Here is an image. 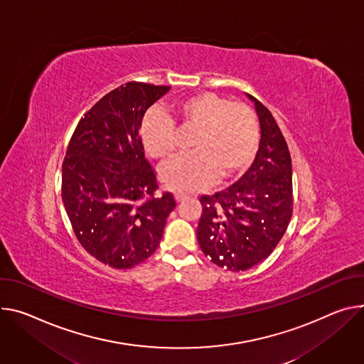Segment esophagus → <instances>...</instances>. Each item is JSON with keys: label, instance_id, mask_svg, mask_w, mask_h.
<instances>
[{"label": "esophagus", "instance_id": "1", "mask_svg": "<svg viewBox=\"0 0 364 364\" xmlns=\"http://www.w3.org/2000/svg\"><path fill=\"white\" fill-rule=\"evenodd\" d=\"M174 199H176L177 202H183V200L187 199V194H184V193H176V194H174Z\"/></svg>", "mask_w": 364, "mask_h": 364}]
</instances>
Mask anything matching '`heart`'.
Returning <instances> with one entry per match:
<instances>
[{
    "label": "heart",
    "mask_w": 364,
    "mask_h": 364,
    "mask_svg": "<svg viewBox=\"0 0 364 364\" xmlns=\"http://www.w3.org/2000/svg\"><path fill=\"white\" fill-rule=\"evenodd\" d=\"M174 113L183 129L196 130L190 151L161 170V183L168 190L187 193L213 183H225L244 173L252 162L259 139L255 113L213 92L181 98ZM141 141L145 152L156 161L176 155L177 136L173 120L151 112L142 122Z\"/></svg>",
    "instance_id": "b5f03b06"
}]
</instances>
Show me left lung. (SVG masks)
Instances as JSON below:
<instances>
[{"label": "left lung", "mask_w": 364, "mask_h": 364, "mask_svg": "<svg viewBox=\"0 0 364 364\" xmlns=\"http://www.w3.org/2000/svg\"><path fill=\"white\" fill-rule=\"evenodd\" d=\"M259 145L248 171L230 187L200 199L197 241L216 266L244 272L266 259L291 218V159L273 114L257 98Z\"/></svg>", "instance_id": "obj_1"}]
</instances>
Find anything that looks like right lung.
I'll return each mask as SVG.
<instances>
[{
	"label": "right lung",
	"instance_id": "1",
	"mask_svg": "<svg viewBox=\"0 0 364 364\" xmlns=\"http://www.w3.org/2000/svg\"><path fill=\"white\" fill-rule=\"evenodd\" d=\"M171 87L126 82L80 120L62 164V200L80 244L113 269H132L159 245L176 200L155 197L139 129Z\"/></svg>",
	"mask_w": 364,
	"mask_h": 364
}]
</instances>
